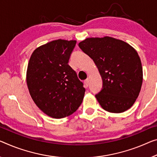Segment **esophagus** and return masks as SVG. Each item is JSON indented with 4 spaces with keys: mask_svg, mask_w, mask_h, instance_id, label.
<instances>
[{
    "mask_svg": "<svg viewBox=\"0 0 157 157\" xmlns=\"http://www.w3.org/2000/svg\"><path fill=\"white\" fill-rule=\"evenodd\" d=\"M84 84H85V86L88 87V84H89V80L88 79H86V80L84 81Z\"/></svg>",
    "mask_w": 157,
    "mask_h": 157,
    "instance_id": "obj_1",
    "label": "esophagus"
}]
</instances>
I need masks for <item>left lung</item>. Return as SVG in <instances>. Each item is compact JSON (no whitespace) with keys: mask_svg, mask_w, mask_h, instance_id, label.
<instances>
[{"mask_svg":"<svg viewBox=\"0 0 157 157\" xmlns=\"http://www.w3.org/2000/svg\"><path fill=\"white\" fill-rule=\"evenodd\" d=\"M78 46L92 59L102 78L95 95L104 109L121 113L130 109L140 92L143 74L141 60L128 43L117 38H88Z\"/></svg>","mask_w":157,"mask_h":157,"instance_id":"obj_1","label":"left lung"}]
</instances>
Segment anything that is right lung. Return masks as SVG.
Listing matches in <instances>:
<instances>
[{
    "label": "right lung",
    "instance_id": "right-lung-1",
    "mask_svg": "<svg viewBox=\"0 0 157 157\" xmlns=\"http://www.w3.org/2000/svg\"><path fill=\"white\" fill-rule=\"evenodd\" d=\"M74 40L58 39L37 48L29 62L26 83L30 95L43 113L54 119L78 109L86 89L68 64Z\"/></svg>",
    "mask_w": 157,
    "mask_h": 157
}]
</instances>
